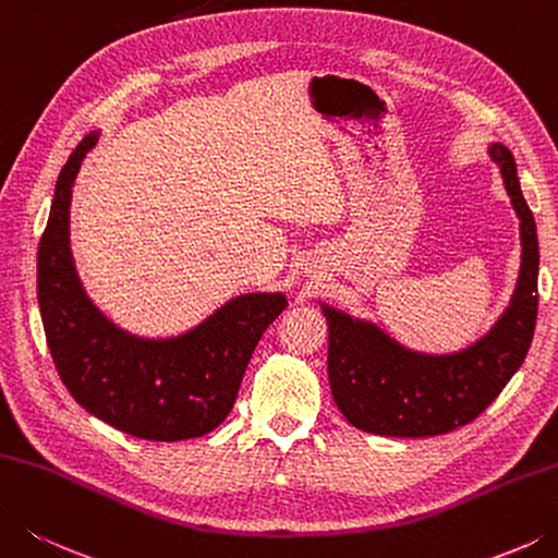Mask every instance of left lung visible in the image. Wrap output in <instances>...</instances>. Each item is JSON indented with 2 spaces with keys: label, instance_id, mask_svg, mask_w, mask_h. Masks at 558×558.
I'll use <instances>...</instances> for the list:
<instances>
[{
  "label": "left lung",
  "instance_id": "1",
  "mask_svg": "<svg viewBox=\"0 0 558 558\" xmlns=\"http://www.w3.org/2000/svg\"><path fill=\"white\" fill-rule=\"evenodd\" d=\"M520 216L522 265L510 306L466 350L420 354L378 330L374 323L323 306L328 318V376L340 413L364 433L433 437L469 425L520 369L537 325L539 240L524 202L518 167L506 145L488 148Z\"/></svg>",
  "mask_w": 558,
  "mask_h": 558
}]
</instances>
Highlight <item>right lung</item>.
I'll return each mask as SVG.
<instances>
[{"instance_id": "obj_1", "label": "right lung", "mask_w": 558, "mask_h": 558, "mask_svg": "<svg viewBox=\"0 0 558 558\" xmlns=\"http://www.w3.org/2000/svg\"><path fill=\"white\" fill-rule=\"evenodd\" d=\"M99 133L60 170L38 245V306L52 362L72 398L111 427L153 442L202 437L228 417L252 352L283 293H245L180 338L145 340L116 328L84 293L70 252V198Z\"/></svg>"}]
</instances>
